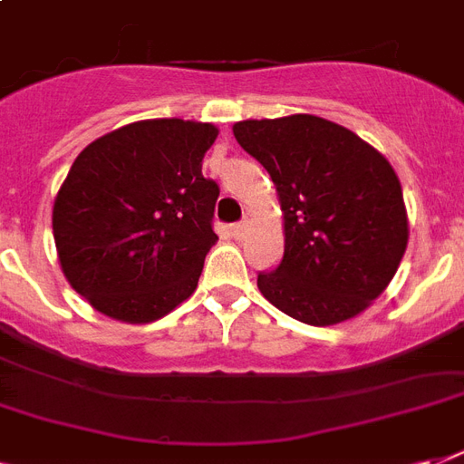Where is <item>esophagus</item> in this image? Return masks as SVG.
Here are the masks:
<instances>
[{"label":"esophagus","instance_id":"esophagus-1","mask_svg":"<svg viewBox=\"0 0 464 464\" xmlns=\"http://www.w3.org/2000/svg\"><path fill=\"white\" fill-rule=\"evenodd\" d=\"M231 233H233V238H246V233H247V221H240V224H233L231 226Z\"/></svg>","mask_w":464,"mask_h":464}]
</instances>
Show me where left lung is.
Returning a JSON list of instances; mask_svg holds the SVG:
<instances>
[{
	"label": "left lung",
	"mask_w": 464,
	"mask_h": 464,
	"mask_svg": "<svg viewBox=\"0 0 464 464\" xmlns=\"http://www.w3.org/2000/svg\"><path fill=\"white\" fill-rule=\"evenodd\" d=\"M233 134L275 182L284 260L257 275L269 304L305 324L361 315L392 282L410 240L400 178L352 130L289 115L243 120Z\"/></svg>",
	"instance_id": "left-lung-1"
}]
</instances>
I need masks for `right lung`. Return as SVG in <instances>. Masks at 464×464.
<instances>
[{"label":"right lung","instance_id":"right-lung-1","mask_svg":"<svg viewBox=\"0 0 464 464\" xmlns=\"http://www.w3.org/2000/svg\"><path fill=\"white\" fill-rule=\"evenodd\" d=\"M209 122L140 120L91 141L53 207L60 267L98 313L154 323L195 294L218 185L202 175Z\"/></svg>","mask_w":464,"mask_h":464}]
</instances>
